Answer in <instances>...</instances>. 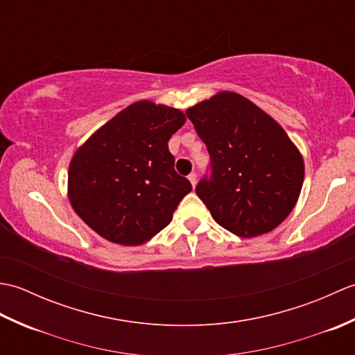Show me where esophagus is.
<instances>
[{
    "label": "esophagus",
    "instance_id": "34e87169",
    "mask_svg": "<svg viewBox=\"0 0 355 355\" xmlns=\"http://www.w3.org/2000/svg\"><path fill=\"white\" fill-rule=\"evenodd\" d=\"M187 178H189L191 184L195 187V184H197V173H195V172H191V173H189V177H187Z\"/></svg>",
    "mask_w": 355,
    "mask_h": 355
}]
</instances>
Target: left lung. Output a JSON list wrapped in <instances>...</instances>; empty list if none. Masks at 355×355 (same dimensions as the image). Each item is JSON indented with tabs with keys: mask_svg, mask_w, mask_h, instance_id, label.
<instances>
[{
	"mask_svg": "<svg viewBox=\"0 0 355 355\" xmlns=\"http://www.w3.org/2000/svg\"><path fill=\"white\" fill-rule=\"evenodd\" d=\"M210 155L197 195L214 220L236 236L276 229L296 206L305 166L273 117L244 96L221 92L187 108Z\"/></svg>",
	"mask_w": 355,
	"mask_h": 355,
	"instance_id": "8db88e82",
	"label": "left lung"
}]
</instances>
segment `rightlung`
<instances>
[{
  "label": "right lung",
  "instance_id": "obj_1",
  "mask_svg": "<svg viewBox=\"0 0 355 355\" xmlns=\"http://www.w3.org/2000/svg\"><path fill=\"white\" fill-rule=\"evenodd\" d=\"M184 122L177 108L139 101L101 126L69 168V198L82 221L122 245L143 244L163 230L192 191L168 148Z\"/></svg>",
  "mask_w": 355,
  "mask_h": 355
}]
</instances>
